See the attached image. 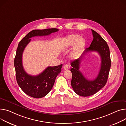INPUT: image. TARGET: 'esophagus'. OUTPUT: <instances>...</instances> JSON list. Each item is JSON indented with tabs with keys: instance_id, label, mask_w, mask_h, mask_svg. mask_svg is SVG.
<instances>
[{
	"instance_id": "34e87169",
	"label": "esophagus",
	"mask_w": 126,
	"mask_h": 126,
	"mask_svg": "<svg viewBox=\"0 0 126 126\" xmlns=\"http://www.w3.org/2000/svg\"><path fill=\"white\" fill-rule=\"evenodd\" d=\"M63 69L65 70H68V65H65L64 66V67H63Z\"/></svg>"
}]
</instances>
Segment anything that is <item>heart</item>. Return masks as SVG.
Wrapping results in <instances>:
<instances>
[{"label": "heart", "mask_w": 126, "mask_h": 126, "mask_svg": "<svg viewBox=\"0 0 126 126\" xmlns=\"http://www.w3.org/2000/svg\"><path fill=\"white\" fill-rule=\"evenodd\" d=\"M86 44V41L84 38L78 34H71L64 39L62 47L64 48H68L73 46L70 57L72 59H74L78 57Z\"/></svg>", "instance_id": "1"}]
</instances>
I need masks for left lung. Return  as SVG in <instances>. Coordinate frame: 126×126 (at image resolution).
Segmentation results:
<instances>
[{
  "label": "left lung",
  "mask_w": 126,
  "mask_h": 126,
  "mask_svg": "<svg viewBox=\"0 0 126 126\" xmlns=\"http://www.w3.org/2000/svg\"><path fill=\"white\" fill-rule=\"evenodd\" d=\"M93 39L90 47L87 48L82 55L71 63L72 74L71 81L74 91L80 96L93 95L101 89L106 83L111 66L110 48L105 40L97 32L92 29ZM97 51L101 58V67L97 77L94 80H87L79 70L80 64L84 55L88 51Z\"/></svg>",
  "instance_id": "1"
}]
</instances>
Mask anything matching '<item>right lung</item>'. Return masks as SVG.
Here are the masks:
<instances>
[{
    "instance_id": "1",
    "label": "right lung",
    "mask_w": 126,
    "mask_h": 126,
    "mask_svg": "<svg viewBox=\"0 0 126 126\" xmlns=\"http://www.w3.org/2000/svg\"><path fill=\"white\" fill-rule=\"evenodd\" d=\"M59 31L57 28L33 30L25 36L19 43L14 60L16 79L22 90L27 95L35 98L46 96L52 90L57 75L61 71L62 64L48 66L41 73L32 76L26 73L22 64L24 50L32 37L46 36Z\"/></svg>"
}]
</instances>
